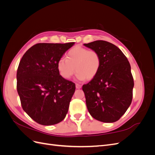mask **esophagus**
<instances>
[{"label": "esophagus", "mask_w": 155, "mask_h": 155, "mask_svg": "<svg viewBox=\"0 0 155 155\" xmlns=\"http://www.w3.org/2000/svg\"><path fill=\"white\" fill-rule=\"evenodd\" d=\"M76 88L79 89V88H81V85H79V84H78V83H76Z\"/></svg>", "instance_id": "34e87169"}]
</instances>
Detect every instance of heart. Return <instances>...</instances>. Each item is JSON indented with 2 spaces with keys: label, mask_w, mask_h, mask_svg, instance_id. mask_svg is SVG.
Here are the masks:
<instances>
[{
  "label": "heart",
  "mask_w": 155,
  "mask_h": 155,
  "mask_svg": "<svg viewBox=\"0 0 155 155\" xmlns=\"http://www.w3.org/2000/svg\"><path fill=\"white\" fill-rule=\"evenodd\" d=\"M101 67V57L97 51L88 50L81 46L70 49L66 58H61L58 62V69L63 78L70 79L75 73L79 79L91 80L99 72Z\"/></svg>",
  "instance_id": "heart-1"
}]
</instances>
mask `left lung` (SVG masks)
<instances>
[{
    "instance_id": "1",
    "label": "left lung",
    "mask_w": 155,
    "mask_h": 155,
    "mask_svg": "<svg viewBox=\"0 0 155 155\" xmlns=\"http://www.w3.org/2000/svg\"><path fill=\"white\" fill-rule=\"evenodd\" d=\"M101 57L97 74L82 89L89 113L105 123L118 121L130 106L134 80L127 58L116 46L105 41L84 44Z\"/></svg>"
}]
</instances>
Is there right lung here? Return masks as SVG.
<instances>
[{
  "mask_svg": "<svg viewBox=\"0 0 155 155\" xmlns=\"http://www.w3.org/2000/svg\"><path fill=\"white\" fill-rule=\"evenodd\" d=\"M74 45L37 43L18 64L17 89L22 107L41 125L57 124L67 114L76 85L59 74L58 62Z\"/></svg>",
  "mask_w": 155,
  "mask_h": 155,
  "instance_id": "1",
  "label": "right lung"
}]
</instances>
